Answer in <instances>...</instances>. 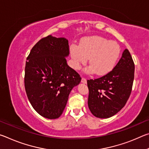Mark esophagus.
<instances>
[{"mask_svg": "<svg viewBox=\"0 0 149 149\" xmlns=\"http://www.w3.org/2000/svg\"><path fill=\"white\" fill-rule=\"evenodd\" d=\"M81 83H83V84H87V79H85V78H84V77H82V79H81Z\"/></svg>", "mask_w": 149, "mask_h": 149, "instance_id": "34e87169", "label": "esophagus"}]
</instances>
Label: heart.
Returning a JSON list of instances; mask_svg holds the SVG:
<instances>
[{"label": "heart", "mask_w": 149, "mask_h": 149, "mask_svg": "<svg viewBox=\"0 0 149 149\" xmlns=\"http://www.w3.org/2000/svg\"><path fill=\"white\" fill-rule=\"evenodd\" d=\"M120 52V47L116 42L99 36L85 37L81 40L79 46L74 43L70 47L75 69L79 70L89 58L90 65L85 68V72H97L99 75L107 74L114 68Z\"/></svg>", "instance_id": "obj_1"}]
</instances>
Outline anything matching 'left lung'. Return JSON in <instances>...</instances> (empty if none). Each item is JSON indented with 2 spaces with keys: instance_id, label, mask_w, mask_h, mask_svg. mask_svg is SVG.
I'll use <instances>...</instances> for the list:
<instances>
[{
  "instance_id": "1",
  "label": "left lung",
  "mask_w": 149,
  "mask_h": 149,
  "mask_svg": "<svg viewBox=\"0 0 149 149\" xmlns=\"http://www.w3.org/2000/svg\"><path fill=\"white\" fill-rule=\"evenodd\" d=\"M135 65L127 49L112 71L95 79L87 80L88 107L95 117L108 118L124 107L132 92Z\"/></svg>"
}]
</instances>
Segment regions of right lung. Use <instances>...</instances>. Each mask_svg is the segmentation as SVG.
Here are the masks:
<instances>
[{"label": "right lung", "instance_id": "right-lung-1", "mask_svg": "<svg viewBox=\"0 0 149 149\" xmlns=\"http://www.w3.org/2000/svg\"><path fill=\"white\" fill-rule=\"evenodd\" d=\"M68 40L49 35L36 43L27 58L25 89L34 110L48 119L62 115L70 92L81 78L67 64Z\"/></svg>", "mask_w": 149, "mask_h": 149}]
</instances>
